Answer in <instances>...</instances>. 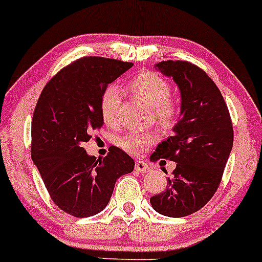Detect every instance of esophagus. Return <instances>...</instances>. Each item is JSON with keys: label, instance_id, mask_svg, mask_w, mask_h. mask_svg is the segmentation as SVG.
I'll list each match as a JSON object with an SVG mask.
<instances>
[{"label": "esophagus", "instance_id": "esophagus-1", "mask_svg": "<svg viewBox=\"0 0 262 262\" xmlns=\"http://www.w3.org/2000/svg\"><path fill=\"white\" fill-rule=\"evenodd\" d=\"M135 169L140 173H147L151 170V167H149L146 162H143V161L139 160V161H136V163H135Z\"/></svg>", "mask_w": 262, "mask_h": 262}]
</instances>
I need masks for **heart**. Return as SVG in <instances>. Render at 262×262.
Segmentation results:
<instances>
[{
  "label": "heart",
  "mask_w": 262,
  "mask_h": 262,
  "mask_svg": "<svg viewBox=\"0 0 262 262\" xmlns=\"http://www.w3.org/2000/svg\"><path fill=\"white\" fill-rule=\"evenodd\" d=\"M127 88L135 98L139 99L143 104L154 107L155 119L162 127L168 128L174 125L179 110L176 102L169 99L172 89L166 79L154 72H141L128 81ZM119 105V90L114 86L107 88L102 94L101 106H100L102 120L106 125H116ZM154 135L141 134V132H127L117 140V145L123 151L135 156L142 155L149 146L154 145Z\"/></svg>",
  "instance_id": "b5f03b06"
}]
</instances>
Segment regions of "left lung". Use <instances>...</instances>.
I'll list each match as a JSON object with an SVG mask.
<instances>
[{
    "mask_svg": "<svg viewBox=\"0 0 262 262\" xmlns=\"http://www.w3.org/2000/svg\"><path fill=\"white\" fill-rule=\"evenodd\" d=\"M155 68L178 85L181 119L174 135L151 156L154 162L164 158L177 166L166 189L149 202L157 213L182 218L204 207L218 189L233 148V123L222 93L201 68L183 60L161 61Z\"/></svg>",
    "mask_w": 262,
    "mask_h": 262,
    "instance_id": "1",
    "label": "left lung"
}]
</instances>
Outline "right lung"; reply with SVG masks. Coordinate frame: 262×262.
I'll return each mask as SVG.
<instances>
[{"instance_id": "1", "label": "right lung", "mask_w": 262, "mask_h": 262, "mask_svg": "<svg viewBox=\"0 0 262 262\" xmlns=\"http://www.w3.org/2000/svg\"><path fill=\"white\" fill-rule=\"evenodd\" d=\"M132 63L84 57L63 68L44 86L32 119L31 156L52 201L76 218L95 215L113 195L116 181L135 168L113 146L106 157L89 156L83 143L104 125L101 96Z\"/></svg>"}]
</instances>
